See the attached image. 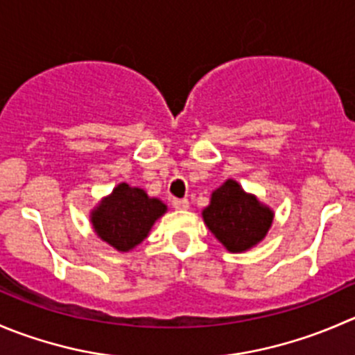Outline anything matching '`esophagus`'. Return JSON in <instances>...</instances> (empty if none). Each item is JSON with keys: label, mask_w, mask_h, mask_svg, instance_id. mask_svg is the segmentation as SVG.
I'll use <instances>...</instances> for the list:
<instances>
[{"label": "esophagus", "mask_w": 355, "mask_h": 355, "mask_svg": "<svg viewBox=\"0 0 355 355\" xmlns=\"http://www.w3.org/2000/svg\"><path fill=\"white\" fill-rule=\"evenodd\" d=\"M173 208L175 209H187L189 208V199H173Z\"/></svg>", "instance_id": "obj_1"}]
</instances>
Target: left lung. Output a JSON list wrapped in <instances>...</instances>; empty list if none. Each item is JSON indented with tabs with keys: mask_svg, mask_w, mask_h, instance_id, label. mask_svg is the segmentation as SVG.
<instances>
[{
	"mask_svg": "<svg viewBox=\"0 0 355 355\" xmlns=\"http://www.w3.org/2000/svg\"><path fill=\"white\" fill-rule=\"evenodd\" d=\"M201 215L206 227L230 253H243L257 246L274 222L272 209L232 178L211 192L209 205Z\"/></svg>",
	"mask_w": 355,
	"mask_h": 355,
	"instance_id": "8db88e82",
	"label": "left lung"
}]
</instances>
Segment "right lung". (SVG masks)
I'll return each mask as SVG.
<instances>
[{"instance_id":"add662e5","label":"right lung","mask_w":355,"mask_h":355,"mask_svg":"<svg viewBox=\"0 0 355 355\" xmlns=\"http://www.w3.org/2000/svg\"><path fill=\"white\" fill-rule=\"evenodd\" d=\"M166 211L168 206L159 198H150L144 189L121 182L92 209L90 222L104 243L119 253H128L149 236Z\"/></svg>"}]
</instances>
